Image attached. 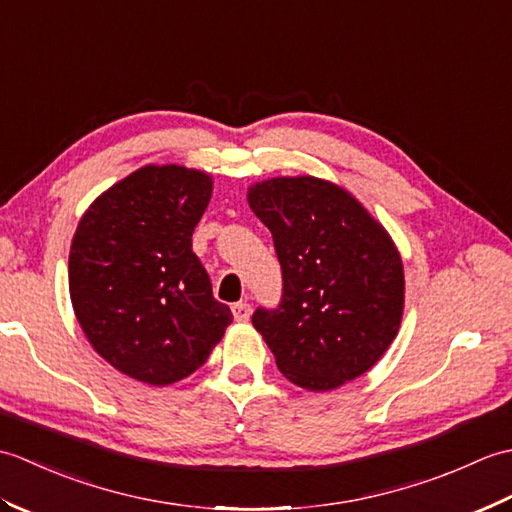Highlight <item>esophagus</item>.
I'll use <instances>...</instances> for the list:
<instances>
[{
	"label": "esophagus",
	"mask_w": 512,
	"mask_h": 512,
	"mask_svg": "<svg viewBox=\"0 0 512 512\" xmlns=\"http://www.w3.org/2000/svg\"><path fill=\"white\" fill-rule=\"evenodd\" d=\"M250 312H253V310H250V303H246V301H239L233 306L235 321H239V323H246L250 319Z\"/></svg>",
	"instance_id": "1"
}]
</instances>
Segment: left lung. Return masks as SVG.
<instances>
[{"mask_svg": "<svg viewBox=\"0 0 512 512\" xmlns=\"http://www.w3.org/2000/svg\"><path fill=\"white\" fill-rule=\"evenodd\" d=\"M248 204L273 233L284 279L279 306L253 314L279 372L310 391L363 376L405 308L402 259L385 228L352 193L312 176L257 182Z\"/></svg>", "mask_w": 512, "mask_h": 512, "instance_id": "left-lung-1", "label": "left lung"}]
</instances>
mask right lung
Returning <instances> with one entry per match:
<instances>
[{"label":"right lung","mask_w":512,"mask_h":512,"mask_svg":"<svg viewBox=\"0 0 512 512\" xmlns=\"http://www.w3.org/2000/svg\"><path fill=\"white\" fill-rule=\"evenodd\" d=\"M211 191L209 173L147 165L99 195L76 226V321L107 363L140 383L187 378L233 321L191 248Z\"/></svg>","instance_id":"add662e5"}]
</instances>
